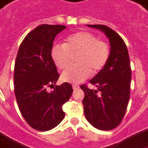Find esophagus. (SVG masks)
<instances>
[{
  "label": "esophagus",
  "instance_id": "esophagus-1",
  "mask_svg": "<svg viewBox=\"0 0 148 148\" xmlns=\"http://www.w3.org/2000/svg\"><path fill=\"white\" fill-rule=\"evenodd\" d=\"M79 85H76V84H73L72 85V88L74 89V90H77V89H79Z\"/></svg>",
  "mask_w": 148,
  "mask_h": 148
}]
</instances>
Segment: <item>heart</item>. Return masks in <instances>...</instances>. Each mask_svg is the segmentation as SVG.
I'll list each match as a JSON object with an SVG mask.
<instances>
[{"label": "heart", "instance_id": "1", "mask_svg": "<svg viewBox=\"0 0 148 148\" xmlns=\"http://www.w3.org/2000/svg\"><path fill=\"white\" fill-rule=\"evenodd\" d=\"M51 57L57 68L64 70L70 64L71 56L77 54L76 65L64 71L62 80L78 84L87 79L90 74L100 72L108 62L110 51L106 42L100 40L93 34L79 31L69 35L64 45H55Z\"/></svg>", "mask_w": 148, "mask_h": 148}]
</instances>
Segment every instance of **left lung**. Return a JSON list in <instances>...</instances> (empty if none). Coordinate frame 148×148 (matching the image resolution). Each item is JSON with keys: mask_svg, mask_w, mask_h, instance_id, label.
<instances>
[{"mask_svg": "<svg viewBox=\"0 0 148 148\" xmlns=\"http://www.w3.org/2000/svg\"><path fill=\"white\" fill-rule=\"evenodd\" d=\"M106 34L110 43L107 64L89 82L97 88L84 91V113L88 123L101 130H110L121 123L130 98L131 69L127 46L119 34L105 25H88Z\"/></svg>", "mask_w": 148, "mask_h": 148, "instance_id": "8db88e82", "label": "left lung"}]
</instances>
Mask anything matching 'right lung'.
<instances>
[{"mask_svg": "<svg viewBox=\"0 0 148 148\" xmlns=\"http://www.w3.org/2000/svg\"><path fill=\"white\" fill-rule=\"evenodd\" d=\"M66 28L62 25H41L30 31L18 49L14 65V93L22 117L30 127L46 131L59 125L65 113L63 105L73 89L60 77L51 57L54 39ZM53 87L52 92L47 88Z\"/></svg>", "mask_w": 148, "mask_h": 148, "instance_id": "right-lung-1", "label": "right lung"}]
</instances>
